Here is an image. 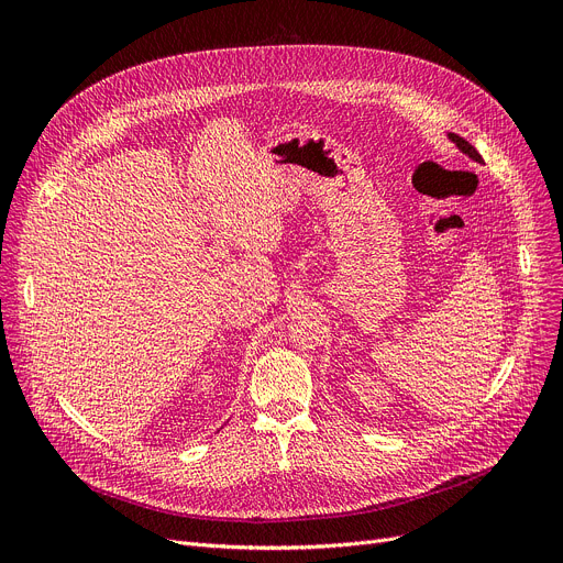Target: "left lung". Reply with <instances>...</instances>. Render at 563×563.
I'll return each mask as SVG.
<instances>
[{
    "mask_svg": "<svg viewBox=\"0 0 563 563\" xmlns=\"http://www.w3.org/2000/svg\"><path fill=\"white\" fill-rule=\"evenodd\" d=\"M450 139L459 145V151H461V153H465L470 159H475V162H479V164H482V155H479V153L475 151V147H472L465 139H461L459 134H450Z\"/></svg>",
    "mask_w": 563,
    "mask_h": 563,
    "instance_id": "obj_1",
    "label": "left lung"
}]
</instances>
